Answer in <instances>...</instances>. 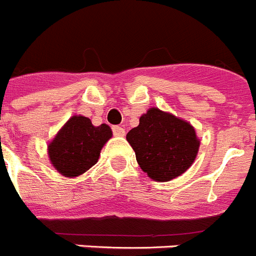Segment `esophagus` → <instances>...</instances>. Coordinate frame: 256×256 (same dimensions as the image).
Returning <instances> with one entry per match:
<instances>
[{"label":"esophagus","instance_id":"34e87169","mask_svg":"<svg viewBox=\"0 0 256 256\" xmlns=\"http://www.w3.org/2000/svg\"><path fill=\"white\" fill-rule=\"evenodd\" d=\"M112 133H114V136H116V137H123V136H126V130H124V128L119 126H112Z\"/></svg>","mask_w":256,"mask_h":256}]
</instances>
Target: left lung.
I'll list each match as a JSON object with an SVG mask.
<instances>
[{
  "label": "left lung",
  "instance_id": "1",
  "mask_svg": "<svg viewBox=\"0 0 256 256\" xmlns=\"http://www.w3.org/2000/svg\"><path fill=\"white\" fill-rule=\"evenodd\" d=\"M142 170L158 182H168L191 166L200 141L187 122L150 108L140 118L138 126L126 134Z\"/></svg>",
  "mask_w": 256,
  "mask_h": 256
}]
</instances>
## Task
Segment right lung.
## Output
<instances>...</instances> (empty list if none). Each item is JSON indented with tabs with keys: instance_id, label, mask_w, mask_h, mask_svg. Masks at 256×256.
<instances>
[{
	"instance_id": "obj_1",
	"label": "right lung",
	"mask_w": 256,
	"mask_h": 256,
	"mask_svg": "<svg viewBox=\"0 0 256 256\" xmlns=\"http://www.w3.org/2000/svg\"><path fill=\"white\" fill-rule=\"evenodd\" d=\"M112 136L106 124L94 126L88 118L76 115L48 144L50 160L65 177L80 176L96 164L101 148Z\"/></svg>"
}]
</instances>
